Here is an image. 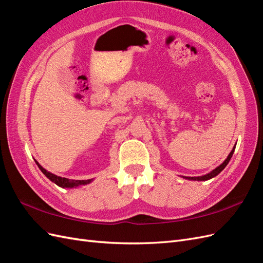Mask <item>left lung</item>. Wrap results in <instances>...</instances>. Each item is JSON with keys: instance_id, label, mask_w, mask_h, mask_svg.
<instances>
[{"instance_id": "obj_1", "label": "left lung", "mask_w": 263, "mask_h": 263, "mask_svg": "<svg viewBox=\"0 0 263 263\" xmlns=\"http://www.w3.org/2000/svg\"><path fill=\"white\" fill-rule=\"evenodd\" d=\"M234 149H235V145L233 146V149H232V151L229 153V156H228V158L223 161V162H222L219 166H217L215 167L214 170H212L210 173H206V174H204V176H201V177H183L184 179H186V180H192V181H206V180H210V179H212V178H214V177H217L218 174L224 169V167L228 165V163H229V161L231 160V158H232V154H233V152H234Z\"/></svg>"}]
</instances>
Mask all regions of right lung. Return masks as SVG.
<instances>
[{"label":"right lung","mask_w":263,"mask_h":263,"mask_svg":"<svg viewBox=\"0 0 263 263\" xmlns=\"http://www.w3.org/2000/svg\"><path fill=\"white\" fill-rule=\"evenodd\" d=\"M36 162V161H35ZM39 169L42 171V173L44 176L50 179L52 182H54L57 185L61 186V187H77L79 185H85V184H89L90 182H92V179L89 180H71V179H66V178H62V177H58L55 174H53L49 171H46L42 165H40L39 162H36Z\"/></svg>","instance_id":"right-lung-1"}]
</instances>
